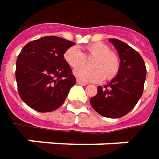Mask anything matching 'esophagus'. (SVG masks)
I'll return each instance as SVG.
<instances>
[{
    "label": "esophagus",
    "instance_id": "34e87169",
    "mask_svg": "<svg viewBox=\"0 0 159 159\" xmlns=\"http://www.w3.org/2000/svg\"><path fill=\"white\" fill-rule=\"evenodd\" d=\"M77 84H79V85H81V86H87L88 84L85 82H83V81H81V80H76Z\"/></svg>",
    "mask_w": 159,
    "mask_h": 159
}]
</instances>
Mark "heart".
Segmentation results:
<instances>
[{"instance_id":"1","label":"heart","mask_w":159,"mask_h":159,"mask_svg":"<svg viewBox=\"0 0 159 159\" xmlns=\"http://www.w3.org/2000/svg\"><path fill=\"white\" fill-rule=\"evenodd\" d=\"M86 57L96 58L91 63L94 69L78 68L84 65ZM64 59L70 67L73 69L78 68L74 70L73 74L84 82H101L105 78L111 80L119 72L120 65L117 55L111 52V48L102 42H95L89 45L85 55L80 48L70 47L64 52Z\"/></svg>"}]
</instances>
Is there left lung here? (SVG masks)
<instances>
[{
	"instance_id": "1",
	"label": "left lung",
	"mask_w": 159,
	"mask_h": 159,
	"mask_svg": "<svg viewBox=\"0 0 159 159\" xmlns=\"http://www.w3.org/2000/svg\"><path fill=\"white\" fill-rule=\"evenodd\" d=\"M118 51L119 72L111 82L97 88V95L90 99L93 109L109 119H119L131 111L143 92L146 66L141 55L126 43L110 39Z\"/></svg>"
}]
</instances>
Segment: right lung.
<instances>
[{
  "label": "right lung",
  "instance_id": "obj_1",
  "mask_svg": "<svg viewBox=\"0 0 159 159\" xmlns=\"http://www.w3.org/2000/svg\"><path fill=\"white\" fill-rule=\"evenodd\" d=\"M75 43L57 36L28 42L16 59V80L21 99L40 112L57 110L76 83L64 54Z\"/></svg>",
  "mask_w": 159,
  "mask_h": 159
}]
</instances>
